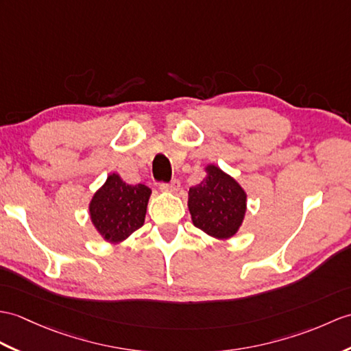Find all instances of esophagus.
<instances>
[{
  "label": "esophagus",
  "mask_w": 351,
  "mask_h": 351,
  "mask_svg": "<svg viewBox=\"0 0 351 351\" xmlns=\"http://www.w3.org/2000/svg\"><path fill=\"white\" fill-rule=\"evenodd\" d=\"M179 186H181V184H179L178 179H173L170 184H160V190L162 193H178Z\"/></svg>",
  "instance_id": "34e87169"
}]
</instances>
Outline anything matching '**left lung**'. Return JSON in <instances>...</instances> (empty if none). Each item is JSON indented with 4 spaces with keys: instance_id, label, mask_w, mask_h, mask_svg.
Returning a JSON list of instances; mask_svg holds the SVG:
<instances>
[{
    "instance_id": "1",
    "label": "left lung",
    "mask_w": 351,
    "mask_h": 351,
    "mask_svg": "<svg viewBox=\"0 0 351 351\" xmlns=\"http://www.w3.org/2000/svg\"><path fill=\"white\" fill-rule=\"evenodd\" d=\"M205 172L203 181L189 190L191 221L208 236L230 239L245 218L247 191L215 165H208Z\"/></svg>"
}]
</instances>
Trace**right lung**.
<instances>
[{
	"label": "right lung",
	"instance_id": "1",
	"mask_svg": "<svg viewBox=\"0 0 351 351\" xmlns=\"http://www.w3.org/2000/svg\"><path fill=\"white\" fill-rule=\"evenodd\" d=\"M151 189L130 185L118 173H110L89 202L94 229L109 243H119L145 223Z\"/></svg>",
	"mask_w": 351,
	"mask_h": 351
}]
</instances>
